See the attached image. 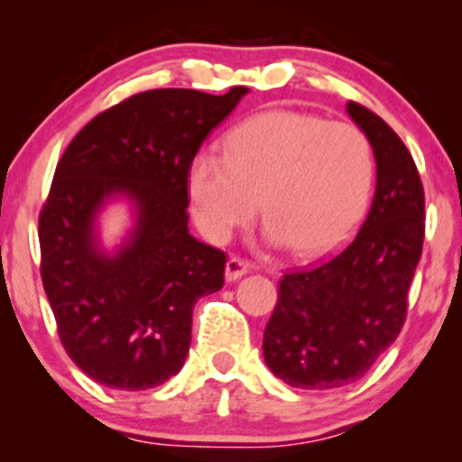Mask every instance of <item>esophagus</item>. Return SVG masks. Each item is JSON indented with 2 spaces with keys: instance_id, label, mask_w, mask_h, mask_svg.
<instances>
[{
  "instance_id": "esophagus-1",
  "label": "esophagus",
  "mask_w": 462,
  "mask_h": 462,
  "mask_svg": "<svg viewBox=\"0 0 462 462\" xmlns=\"http://www.w3.org/2000/svg\"><path fill=\"white\" fill-rule=\"evenodd\" d=\"M249 272V263L247 261H241V258L232 256L227 258L226 263V280L227 282H236L238 278H243Z\"/></svg>"
}]
</instances>
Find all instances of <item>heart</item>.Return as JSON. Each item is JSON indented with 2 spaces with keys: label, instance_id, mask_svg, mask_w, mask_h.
<instances>
[{
  "label": "heart",
  "instance_id": "obj_1",
  "mask_svg": "<svg viewBox=\"0 0 462 462\" xmlns=\"http://www.w3.org/2000/svg\"><path fill=\"white\" fill-rule=\"evenodd\" d=\"M374 150L352 124L272 110L245 121L226 139V156L201 152L189 167L195 224L226 243L258 208L269 245L301 256L337 247L367 208Z\"/></svg>",
  "mask_w": 462,
  "mask_h": 462
}]
</instances>
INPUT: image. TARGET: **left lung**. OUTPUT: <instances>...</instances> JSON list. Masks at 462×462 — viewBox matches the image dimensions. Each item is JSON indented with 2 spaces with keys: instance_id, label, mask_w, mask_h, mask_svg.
I'll use <instances>...</instances> for the list:
<instances>
[{
  "instance_id": "obj_1",
  "label": "left lung",
  "mask_w": 462,
  "mask_h": 462,
  "mask_svg": "<svg viewBox=\"0 0 462 462\" xmlns=\"http://www.w3.org/2000/svg\"><path fill=\"white\" fill-rule=\"evenodd\" d=\"M346 108L374 150L375 193L341 252L280 280L263 354L275 378L295 389H338L374 367L404 326L421 258L426 201L411 152L365 106Z\"/></svg>"
}]
</instances>
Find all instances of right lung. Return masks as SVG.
Masks as SVG:
<instances>
[{"label":"right lung","instance_id":"right-lung-1","mask_svg":"<svg viewBox=\"0 0 462 462\" xmlns=\"http://www.w3.org/2000/svg\"><path fill=\"white\" fill-rule=\"evenodd\" d=\"M249 88H156L88 121L58 162L39 217L41 278L65 352L88 378L145 391L182 369L193 309L224 286L226 254L189 235V167ZM131 204L106 250L97 219Z\"/></svg>","mask_w":462,"mask_h":462}]
</instances>
